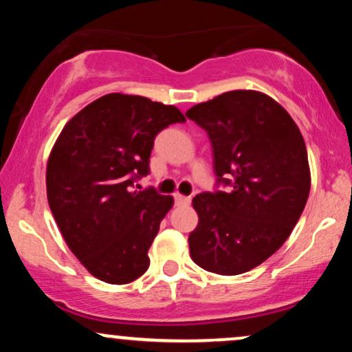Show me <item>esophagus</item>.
<instances>
[{"label": "esophagus", "instance_id": "1", "mask_svg": "<svg viewBox=\"0 0 352 352\" xmlns=\"http://www.w3.org/2000/svg\"><path fill=\"white\" fill-rule=\"evenodd\" d=\"M192 199L190 197H185V195H180V193H175V205H188Z\"/></svg>", "mask_w": 352, "mask_h": 352}]
</instances>
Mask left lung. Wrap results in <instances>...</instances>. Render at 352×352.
<instances>
[{
    "mask_svg": "<svg viewBox=\"0 0 352 352\" xmlns=\"http://www.w3.org/2000/svg\"><path fill=\"white\" fill-rule=\"evenodd\" d=\"M207 131L218 184L192 200L199 225L190 256L207 272L233 276L261 265L285 243L309 195L308 152L300 129L276 100L230 91L188 109Z\"/></svg>",
    "mask_w": 352,
    "mask_h": 352,
    "instance_id": "1",
    "label": "left lung"
}]
</instances>
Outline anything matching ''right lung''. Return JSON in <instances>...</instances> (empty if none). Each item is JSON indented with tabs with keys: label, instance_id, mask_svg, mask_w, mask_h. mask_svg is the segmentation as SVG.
<instances>
[{
	"label": "right lung",
	"instance_id": "1",
	"mask_svg": "<svg viewBox=\"0 0 352 352\" xmlns=\"http://www.w3.org/2000/svg\"><path fill=\"white\" fill-rule=\"evenodd\" d=\"M185 122L177 107L114 92L64 125L46 168L47 204L64 240L92 276L125 285L147 272L148 248L173 199L134 190L153 139Z\"/></svg>",
	"mask_w": 352,
	"mask_h": 352
}]
</instances>
